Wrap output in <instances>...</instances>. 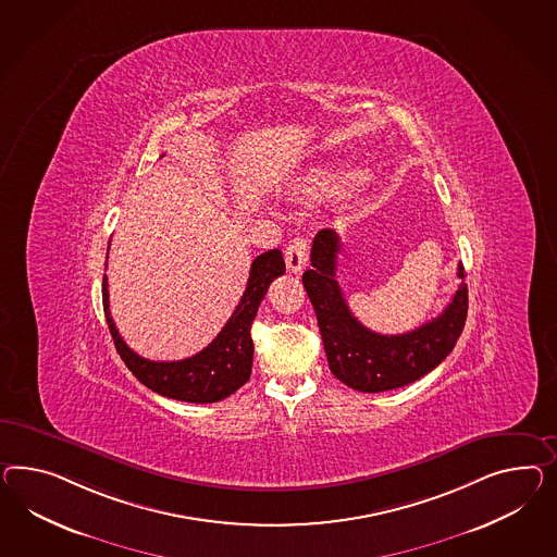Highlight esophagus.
Segmentation results:
<instances>
[{
	"label": "esophagus",
	"instance_id": "obj_1",
	"mask_svg": "<svg viewBox=\"0 0 557 557\" xmlns=\"http://www.w3.org/2000/svg\"><path fill=\"white\" fill-rule=\"evenodd\" d=\"M308 240L306 239H294L286 247V265L287 270L298 273V271L306 268L308 263Z\"/></svg>",
	"mask_w": 557,
	"mask_h": 557
}]
</instances>
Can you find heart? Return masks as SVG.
I'll return each mask as SVG.
<instances>
[{
    "label": "heart",
    "mask_w": 557,
    "mask_h": 557,
    "mask_svg": "<svg viewBox=\"0 0 557 557\" xmlns=\"http://www.w3.org/2000/svg\"><path fill=\"white\" fill-rule=\"evenodd\" d=\"M355 182H367V176H361L359 168L338 160H320L304 168L292 181L289 195L306 202L326 200L332 196L343 195Z\"/></svg>",
    "instance_id": "1"
}]
</instances>
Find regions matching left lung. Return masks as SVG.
<instances>
[{"instance_id":"1","label":"left lung","mask_w":557,"mask_h":557,"mask_svg":"<svg viewBox=\"0 0 557 557\" xmlns=\"http://www.w3.org/2000/svg\"><path fill=\"white\" fill-rule=\"evenodd\" d=\"M341 239L336 231H318L312 243V270L301 275L314 306L332 375L350 389L389 392L418 381L436 369L460 338L468 312L465 268L458 265L460 286L440 317L406 334H379L362 326L346 306L336 282Z\"/></svg>"}]
</instances>
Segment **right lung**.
Returning <instances> with one entry per match:
<instances>
[{
    "instance_id": "right-lung-1",
    "label": "right lung",
    "mask_w": 557,
    "mask_h": 557,
    "mask_svg": "<svg viewBox=\"0 0 557 557\" xmlns=\"http://www.w3.org/2000/svg\"><path fill=\"white\" fill-rule=\"evenodd\" d=\"M284 273L286 263L280 249H270L257 256L251 263L245 294L223 331L216 334V338L207 348L182 361H148L125 345L109 312V284L107 275H103L107 326L121 359L148 389L188 404H214L237 392L249 381L253 364L251 324L271 282Z\"/></svg>"
}]
</instances>
